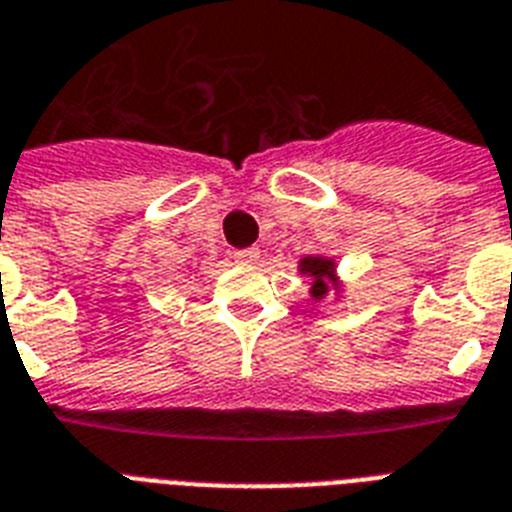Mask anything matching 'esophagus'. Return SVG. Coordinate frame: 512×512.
Listing matches in <instances>:
<instances>
[{
    "label": "esophagus",
    "mask_w": 512,
    "mask_h": 512,
    "mask_svg": "<svg viewBox=\"0 0 512 512\" xmlns=\"http://www.w3.org/2000/svg\"><path fill=\"white\" fill-rule=\"evenodd\" d=\"M257 257H260V252H257V249H239V252H233V260L241 265L255 263Z\"/></svg>",
    "instance_id": "obj_1"
}]
</instances>
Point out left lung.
<instances>
[{"label": "left lung", "mask_w": 512, "mask_h": 512, "mask_svg": "<svg viewBox=\"0 0 512 512\" xmlns=\"http://www.w3.org/2000/svg\"><path fill=\"white\" fill-rule=\"evenodd\" d=\"M332 268H335L332 260H324V257H305L303 263H300V271L313 276L311 295L316 297V300H321V297L327 295L329 279H332Z\"/></svg>", "instance_id": "left-lung-1"}]
</instances>
